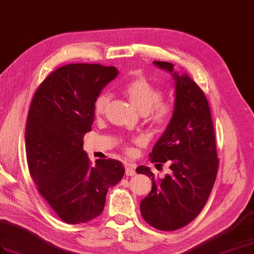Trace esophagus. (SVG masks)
<instances>
[{
	"mask_svg": "<svg viewBox=\"0 0 254 254\" xmlns=\"http://www.w3.org/2000/svg\"><path fill=\"white\" fill-rule=\"evenodd\" d=\"M135 174H136L135 168L132 165L126 164V175H127V176H134Z\"/></svg>",
	"mask_w": 254,
	"mask_h": 254,
	"instance_id": "esophagus-1",
	"label": "esophagus"
}]
</instances>
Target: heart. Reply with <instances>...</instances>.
<instances>
[{
	"label": "heart",
	"instance_id": "heart-1",
	"mask_svg": "<svg viewBox=\"0 0 254 254\" xmlns=\"http://www.w3.org/2000/svg\"><path fill=\"white\" fill-rule=\"evenodd\" d=\"M126 93L133 105L146 113L149 122L155 127H163L170 122L173 113L174 105L171 101L163 100L162 90L155 87L146 77H138L128 82L126 87ZM110 101V94L108 92H102L95 97L93 104V110L95 116H102L108 106ZM133 144H141L140 138H133ZM127 152L132 151V148L126 145Z\"/></svg>",
	"mask_w": 254,
	"mask_h": 254
}]
</instances>
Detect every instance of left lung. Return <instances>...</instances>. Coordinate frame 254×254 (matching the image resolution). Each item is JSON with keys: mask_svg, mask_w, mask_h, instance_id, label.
Here are the masks:
<instances>
[{"mask_svg": "<svg viewBox=\"0 0 254 254\" xmlns=\"http://www.w3.org/2000/svg\"><path fill=\"white\" fill-rule=\"evenodd\" d=\"M153 64L173 74L175 106L163 135L149 154L152 163L170 164L171 175L158 178L147 166L136 172L152 180L151 192L140 201L144 220L161 231L178 230L198 216L216 181L219 159L210 108L203 91L174 64Z\"/></svg>", "mask_w": 254, "mask_h": 254, "instance_id": "left-lung-1", "label": "left lung"}]
</instances>
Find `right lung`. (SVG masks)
Instances as JSON below:
<instances>
[{
    "instance_id": "1",
    "label": "right lung",
    "mask_w": 254,
    "mask_h": 254,
    "mask_svg": "<svg viewBox=\"0 0 254 254\" xmlns=\"http://www.w3.org/2000/svg\"><path fill=\"white\" fill-rule=\"evenodd\" d=\"M117 75L115 66L64 65L47 76L31 102L25 127L30 175L68 224L99 217L108 189L125 175L120 161L97 160L92 165L82 149L83 135L92 129L95 97Z\"/></svg>"
}]
</instances>
